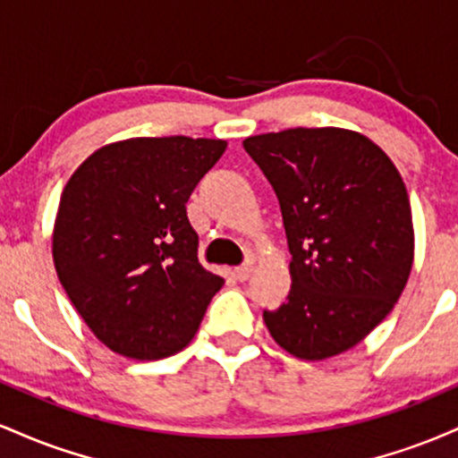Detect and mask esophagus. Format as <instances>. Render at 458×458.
<instances>
[{"label": "esophagus", "mask_w": 458, "mask_h": 458, "mask_svg": "<svg viewBox=\"0 0 458 458\" xmlns=\"http://www.w3.org/2000/svg\"><path fill=\"white\" fill-rule=\"evenodd\" d=\"M233 276H234V280H239V282H245V280H250V276H251V265L236 267V269L233 271Z\"/></svg>", "instance_id": "34e87169"}]
</instances>
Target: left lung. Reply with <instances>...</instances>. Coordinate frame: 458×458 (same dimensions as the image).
<instances>
[{
    "label": "left lung",
    "instance_id": "1",
    "mask_svg": "<svg viewBox=\"0 0 458 458\" xmlns=\"http://www.w3.org/2000/svg\"><path fill=\"white\" fill-rule=\"evenodd\" d=\"M243 148L271 182L291 250L288 301L267 329L299 360L366 338L401 297L413 265L407 189L390 157L353 131L286 129Z\"/></svg>",
    "mask_w": 458,
    "mask_h": 458
}]
</instances>
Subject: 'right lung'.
Masks as SVG:
<instances>
[{
	"instance_id": "right-lung-1",
	"label": "right lung",
	"mask_w": 458,
	"mask_h": 458,
	"mask_svg": "<svg viewBox=\"0 0 458 458\" xmlns=\"http://www.w3.org/2000/svg\"><path fill=\"white\" fill-rule=\"evenodd\" d=\"M222 140L133 138L88 157L66 182L54 262L68 299L105 346L161 360L191 343L224 277L198 262L187 199Z\"/></svg>"
}]
</instances>
